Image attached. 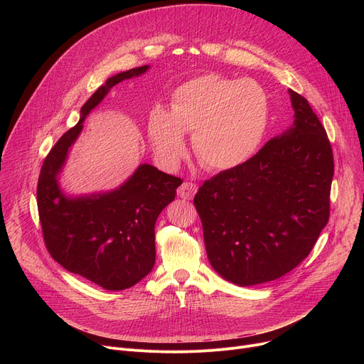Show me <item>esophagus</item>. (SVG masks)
Masks as SVG:
<instances>
[{
    "label": "esophagus",
    "instance_id": "obj_1",
    "mask_svg": "<svg viewBox=\"0 0 364 364\" xmlns=\"http://www.w3.org/2000/svg\"><path fill=\"white\" fill-rule=\"evenodd\" d=\"M196 193H197V186L193 183H183L177 190L178 197H181L184 200H191Z\"/></svg>",
    "mask_w": 364,
    "mask_h": 364
}]
</instances>
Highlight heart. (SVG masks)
<instances>
[{"label":"heart","instance_id":"1","mask_svg":"<svg viewBox=\"0 0 364 364\" xmlns=\"http://www.w3.org/2000/svg\"><path fill=\"white\" fill-rule=\"evenodd\" d=\"M269 124L267 90L249 79L203 75L180 85L170 111L151 109L148 138L168 168L186 154L184 134L193 132L198 161L210 170H232L249 161L261 146Z\"/></svg>","mask_w":364,"mask_h":364}]
</instances>
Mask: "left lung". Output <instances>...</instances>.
Wrapping results in <instances>:
<instances>
[{
	"mask_svg": "<svg viewBox=\"0 0 364 364\" xmlns=\"http://www.w3.org/2000/svg\"><path fill=\"white\" fill-rule=\"evenodd\" d=\"M294 124L194 196L207 257L239 287L281 278L314 247L330 218L333 151L308 100L288 90Z\"/></svg>",
	"mask_w": 364,
	"mask_h": 364,
	"instance_id": "obj_1",
	"label": "left lung"
}]
</instances>
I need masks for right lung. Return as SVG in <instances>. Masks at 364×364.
Masks as SVG:
<instances>
[{
	"instance_id": "right-lung-1",
	"label": "right lung",
	"mask_w": 364,
	"mask_h": 364,
	"mask_svg": "<svg viewBox=\"0 0 364 364\" xmlns=\"http://www.w3.org/2000/svg\"><path fill=\"white\" fill-rule=\"evenodd\" d=\"M148 69L121 72L100 86L82 107L79 122L50 149L38 177L37 207L48 253L69 272L109 291L131 288L151 272L155 222L183 180L141 164L112 191L70 197L60 190L58 176L90 111L111 87Z\"/></svg>"
}]
</instances>
